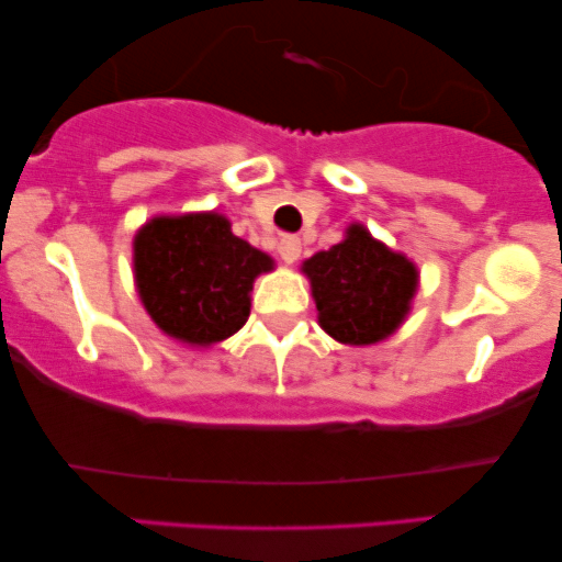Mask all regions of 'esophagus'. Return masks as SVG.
<instances>
[{
  "label": "esophagus",
  "mask_w": 562,
  "mask_h": 562,
  "mask_svg": "<svg viewBox=\"0 0 562 562\" xmlns=\"http://www.w3.org/2000/svg\"><path fill=\"white\" fill-rule=\"evenodd\" d=\"M277 250H280L282 261H285V263L299 261V256H301V240H299V237H295V235L282 237L280 245H277Z\"/></svg>",
  "instance_id": "34e87169"
}]
</instances>
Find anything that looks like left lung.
Segmentation results:
<instances>
[{"mask_svg": "<svg viewBox=\"0 0 562 562\" xmlns=\"http://www.w3.org/2000/svg\"><path fill=\"white\" fill-rule=\"evenodd\" d=\"M319 325L348 346H370L396 333L417 293V267L351 224L330 250L303 261Z\"/></svg>", "mask_w": 562, "mask_h": 562, "instance_id": "left-lung-1", "label": "left lung"}]
</instances>
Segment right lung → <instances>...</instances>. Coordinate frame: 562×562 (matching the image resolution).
I'll list each match as a JSON object with an SVG mask.
<instances>
[{"label":"right lung","instance_id":"add662e5","mask_svg":"<svg viewBox=\"0 0 562 562\" xmlns=\"http://www.w3.org/2000/svg\"><path fill=\"white\" fill-rule=\"evenodd\" d=\"M272 269L216 211L156 216L134 237L142 306L179 344L214 346L235 335L248 322L254 280Z\"/></svg>","mask_w":562,"mask_h":562}]
</instances>
